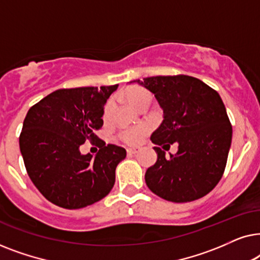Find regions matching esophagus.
<instances>
[{"label": "esophagus", "mask_w": 260, "mask_h": 260, "mask_svg": "<svg viewBox=\"0 0 260 260\" xmlns=\"http://www.w3.org/2000/svg\"><path fill=\"white\" fill-rule=\"evenodd\" d=\"M126 151H127V154H129V155H135V154H137V152L141 151V148H138V147H136V148H129Z\"/></svg>", "instance_id": "34e87169"}]
</instances>
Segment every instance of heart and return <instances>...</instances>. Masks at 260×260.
Returning <instances> with one entry per match:
<instances>
[{"label": "heart", "instance_id": "1", "mask_svg": "<svg viewBox=\"0 0 260 260\" xmlns=\"http://www.w3.org/2000/svg\"><path fill=\"white\" fill-rule=\"evenodd\" d=\"M125 98L127 102L130 103L131 106L135 109L140 108L141 104H143L145 101H151V95L147 90L141 87H130L125 91ZM111 102H109L104 108V118L109 116L110 110H111ZM149 131H150V126L149 125H141V126H133V127H125V129L120 130L118 134V138L125 144L129 145H137L140 144L143 138L145 137Z\"/></svg>", "mask_w": 260, "mask_h": 260}]
</instances>
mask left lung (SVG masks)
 <instances>
[{
  "mask_svg": "<svg viewBox=\"0 0 260 260\" xmlns=\"http://www.w3.org/2000/svg\"><path fill=\"white\" fill-rule=\"evenodd\" d=\"M134 81L154 93L165 118L150 137L157 145V161L145 173L149 189L172 202L207 195L222 177L232 142V125L219 93L183 74ZM175 141L179 150L166 158L159 147Z\"/></svg>",
  "mask_w": 260,
  "mask_h": 260,
  "instance_id": "8db88e82",
  "label": "left lung"
}]
</instances>
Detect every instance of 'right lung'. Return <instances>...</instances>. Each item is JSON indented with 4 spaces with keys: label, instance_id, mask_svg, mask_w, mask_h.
I'll list each match as a JSON object with an SVG mask.
<instances>
[{
    "label": "right lung",
    "instance_id": "obj_1",
    "mask_svg": "<svg viewBox=\"0 0 260 260\" xmlns=\"http://www.w3.org/2000/svg\"><path fill=\"white\" fill-rule=\"evenodd\" d=\"M117 87L60 88L28 110L20 150L31 182L52 204L83 208L112 189L126 150L106 145L94 131L103 126L104 104ZM86 140L100 148L94 159L80 154L79 147Z\"/></svg>",
    "mask_w": 260,
    "mask_h": 260
}]
</instances>
